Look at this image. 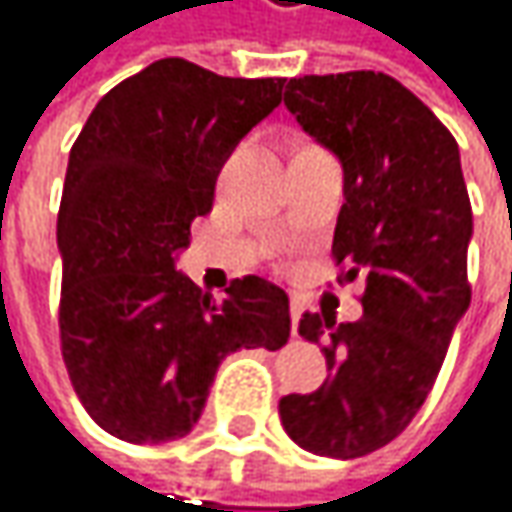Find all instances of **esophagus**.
Wrapping results in <instances>:
<instances>
[{"label": "esophagus", "instance_id": "34e87169", "mask_svg": "<svg viewBox=\"0 0 512 512\" xmlns=\"http://www.w3.org/2000/svg\"><path fill=\"white\" fill-rule=\"evenodd\" d=\"M302 311H305L302 296H291V325H294V331H296V322H299V317H302Z\"/></svg>", "mask_w": 512, "mask_h": 512}]
</instances>
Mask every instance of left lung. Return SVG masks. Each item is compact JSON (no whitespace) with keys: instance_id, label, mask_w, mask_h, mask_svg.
I'll use <instances>...</instances> for the list:
<instances>
[{"instance_id":"1","label":"left lung","mask_w":512,"mask_h":512,"mask_svg":"<svg viewBox=\"0 0 512 512\" xmlns=\"http://www.w3.org/2000/svg\"><path fill=\"white\" fill-rule=\"evenodd\" d=\"M285 106L343 161L331 256L340 285L366 288L357 322L302 314L299 334L322 345L328 377L282 397L279 415L299 447L345 461L395 441L429 395L473 294V207L452 132L395 77L305 74Z\"/></svg>"}]
</instances>
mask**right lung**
I'll list each match as a JSON object with an SVG mask.
<instances>
[{"label":"right lung","mask_w":512,"mask_h":512,"mask_svg":"<svg viewBox=\"0 0 512 512\" xmlns=\"http://www.w3.org/2000/svg\"><path fill=\"white\" fill-rule=\"evenodd\" d=\"M282 86L167 57L103 94L71 146L60 348L91 421L120 441L184 438L230 351L291 337L288 294L273 282L233 279L216 302L175 270L227 155L282 103Z\"/></svg>","instance_id":"obj_1"}]
</instances>
